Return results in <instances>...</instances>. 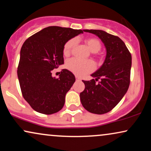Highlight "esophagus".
Segmentation results:
<instances>
[{"label":"esophagus","mask_w":151,"mask_h":151,"mask_svg":"<svg viewBox=\"0 0 151 151\" xmlns=\"http://www.w3.org/2000/svg\"><path fill=\"white\" fill-rule=\"evenodd\" d=\"M76 80H81V78L78 77V76H76Z\"/></svg>","instance_id":"34e87169"}]
</instances>
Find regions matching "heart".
I'll use <instances>...</instances> for the list:
<instances>
[{"instance_id": "obj_1", "label": "heart", "mask_w": 151, "mask_h": 151, "mask_svg": "<svg viewBox=\"0 0 151 151\" xmlns=\"http://www.w3.org/2000/svg\"><path fill=\"white\" fill-rule=\"evenodd\" d=\"M85 43L88 48L92 53H97L100 51L102 48V44L100 41L96 38H88L85 39ZM76 45V39H71L65 43L63 47V54L65 56H69ZM67 69L75 75L80 76H85L86 74L93 71L96 66L91 60L83 61L77 58H71L66 63Z\"/></svg>"}]
</instances>
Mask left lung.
Instances as JSON below:
<instances>
[{
  "instance_id": "left-lung-1",
  "label": "left lung",
  "mask_w": 151,
  "mask_h": 151,
  "mask_svg": "<svg viewBox=\"0 0 151 151\" xmlns=\"http://www.w3.org/2000/svg\"><path fill=\"white\" fill-rule=\"evenodd\" d=\"M84 32L96 34L101 39L106 47V56L102 67L91 75L96 80H82L85 88L80 93V100L88 112L104 114L112 110L127 92L131 54L119 37L102 30L84 29ZM99 79L101 81L96 83Z\"/></svg>"
}]
</instances>
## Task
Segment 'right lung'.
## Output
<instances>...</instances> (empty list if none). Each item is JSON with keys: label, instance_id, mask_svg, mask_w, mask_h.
Returning a JSON list of instances; mask_svg holds the SVG:
<instances>
[{"label": "right lung", "instance_id": "right-lung-1", "mask_svg": "<svg viewBox=\"0 0 151 151\" xmlns=\"http://www.w3.org/2000/svg\"><path fill=\"white\" fill-rule=\"evenodd\" d=\"M81 29L51 26L32 35L20 49L18 78L24 100L37 112L51 115L64 106L65 96L76 81L71 71L63 69L59 78L51 72L64 64L63 47Z\"/></svg>", "mask_w": 151, "mask_h": 151}]
</instances>
